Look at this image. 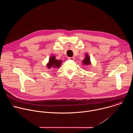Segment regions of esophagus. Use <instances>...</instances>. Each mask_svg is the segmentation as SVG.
<instances>
[{
	"mask_svg": "<svg viewBox=\"0 0 133 133\" xmlns=\"http://www.w3.org/2000/svg\"><path fill=\"white\" fill-rule=\"evenodd\" d=\"M68 59L70 60V61H74L75 58H74V57H68Z\"/></svg>",
	"mask_w": 133,
	"mask_h": 133,
	"instance_id": "esophagus-1",
	"label": "esophagus"
}]
</instances>
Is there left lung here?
Listing matches in <instances>:
<instances>
[{
  "label": "left lung",
  "mask_w": 133,
  "mask_h": 133,
  "mask_svg": "<svg viewBox=\"0 0 133 133\" xmlns=\"http://www.w3.org/2000/svg\"><path fill=\"white\" fill-rule=\"evenodd\" d=\"M83 65H86V66H88L91 65V62L90 60V57L88 55V54H85V57L84 59L82 61Z\"/></svg>",
  "instance_id": "8db88e82"
}]
</instances>
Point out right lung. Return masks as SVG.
<instances>
[{
    "label": "right lung",
    "instance_id": "add662e5",
    "mask_svg": "<svg viewBox=\"0 0 133 133\" xmlns=\"http://www.w3.org/2000/svg\"><path fill=\"white\" fill-rule=\"evenodd\" d=\"M62 61H58L56 59L55 56H51L49 59V62L47 64V67L49 69L51 68H59L62 65Z\"/></svg>",
    "mask_w": 133,
    "mask_h": 133
}]
</instances>
